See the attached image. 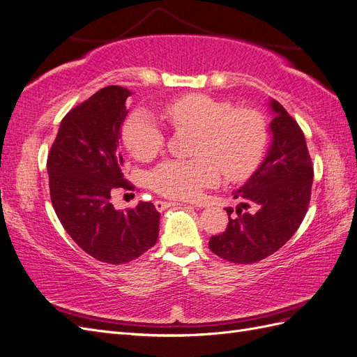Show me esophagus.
Masks as SVG:
<instances>
[{
	"label": "esophagus",
	"mask_w": 357,
	"mask_h": 357,
	"mask_svg": "<svg viewBox=\"0 0 357 357\" xmlns=\"http://www.w3.org/2000/svg\"><path fill=\"white\" fill-rule=\"evenodd\" d=\"M171 205H176V202H169V201H156L155 202V207L158 211H164L165 208L171 207ZM193 208V207H192Z\"/></svg>",
	"instance_id": "1"
}]
</instances>
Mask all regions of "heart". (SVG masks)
Returning a JSON list of instances; mask_svg holds the SVG:
<instances>
[{"instance_id": "heart-1", "label": "heart", "mask_w": 357, "mask_h": 357, "mask_svg": "<svg viewBox=\"0 0 357 357\" xmlns=\"http://www.w3.org/2000/svg\"><path fill=\"white\" fill-rule=\"evenodd\" d=\"M164 116L176 131L197 132L190 160H167L150 176V186L159 195L193 201L205 188L214 186L220 172L231 181L250 177L266 149L264 116L253 109H234V104L205 93H188L168 102ZM123 144L138 160H150L164 149L165 137L150 116L137 112L122 129Z\"/></svg>"}]
</instances>
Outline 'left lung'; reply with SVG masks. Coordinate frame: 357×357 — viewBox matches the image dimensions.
<instances>
[{
  "instance_id": "left-lung-1",
  "label": "left lung",
  "mask_w": 357,
  "mask_h": 357,
  "mask_svg": "<svg viewBox=\"0 0 357 357\" xmlns=\"http://www.w3.org/2000/svg\"><path fill=\"white\" fill-rule=\"evenodd\" d=\"M274 119L268 155L244 186L234 192L243 202L228 228L210 238V250L232 264H255L282 248L304 220L314 177L305 137L278 101L269 102ZM248 209V212H243Z\"/></svg>"
}]
</instances>
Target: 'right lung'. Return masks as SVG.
<instances>
[{
	"label": "right lung",
	"mask_w": 357,
	"mask_h": 357,
	"mask_svg": "<svg viewBox=\"0 0 357 357\" xmlns=\"http://www.w3.org/2000/svg\"><path fill=\"white\" fill-rule=\"evenodd\" d=\"M129 95L122 86H107L71 109L47 156L50 199L63 229L82 250L112 265L134 261L159 235L152 202L126 211L112 204L116 189H134L123 178L119 147Z\"/></svg>",
	"instance_id": "obj_1"
}]
</instances>
